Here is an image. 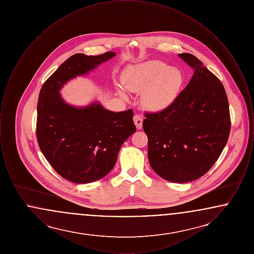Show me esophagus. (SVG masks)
Returning a JSON list of instances; mask_svg holds the SVG:
<instances>
[{"label": "esophagus", "instance_id": "34e87169", "mask_svg": "<svg viewBox=\"0 0 254 254\" xmlns=\"http://www.w3.org/2000/svg\"><path fill=\"white\" fill-rule=\"evenodd\" d=\"M133 121H134V124H135L137 129H141V128H142V126H143V117H142L141 115H138V114L134 115Z\"/></svg>", "mask_w": 254, "mask_h": 254}]
</instances>
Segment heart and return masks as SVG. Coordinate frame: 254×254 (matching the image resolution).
<instances>
[{"label": "heart", "instance_id": "obj_1", "mask_svg": "<svg viewBox=\"0 0 254 254\" xmlns=\"http://www.w3.org/2000/svg\"><path fill=\"white\" fill-rule=\"evenodd\" d=\"M183 74L161 61H149L131 65L122 76V84L132 92H143L142 105L150 111H162L174 102L183 85ZM123 98L127 95L119 90Z\"/></svg>", "mask_w": 254, "mask_h": 254}]
</instances>
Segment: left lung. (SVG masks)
I'll return each mask as SVG.
<instances>
[{
	"label": "left lung",
	"mask_w": 254,
	"mask_h": 254,
	"mask_svg": "<svg viewBox=\"0 0 254 254\" xmlns=\"http://www.w3.org/2000/svg\"><path fill=\"white\" fill-rule=\"evenodd\" d=\"M178 56L194 74L168 109L145 113L150 167L174 183L193 181L215 164L230 131L229 101L217 77L190 53Z\"/></svg>",
	"instance_id": "8db88e82"
}]
</instances>
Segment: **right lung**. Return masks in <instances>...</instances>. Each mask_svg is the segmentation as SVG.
Listing matches in <instances>:
<instances>
[{"label":"right lung","instance_id":"obj_1","mask_svg":"<svg viewBox=\"0 0 254 254\" xmlns=\"http://www.w3.org/2000/svg\"><path fill=\"white\" fill-rule=\"evenodd\" d=\"M116 55L74 54L42 86L37 106V140L44 156L61 176L76 184L105 177L116 164L125 141L136 131L132 109L113 112L99 102L67 104L60 90L68 81L95 69Z\"/></svg>","mask_w":254,"mask_h":254}]
</instances>
